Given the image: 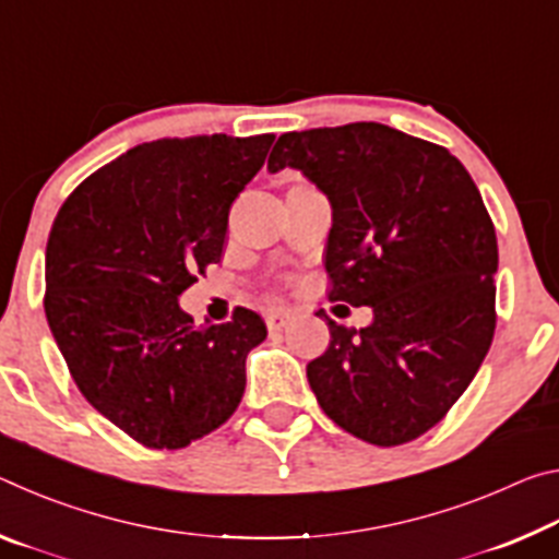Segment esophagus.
<instances>
[{"label": "esophagus", "mask_w": 559, "mask_h": 559, "mask_svg": "<svg viewBox=\"0 0 559 559\" xmlns=\"http://www.w3.org/2000/svg\"><path fill=\"white\" fill-rule=\"evenodd\" d=\"M288 318H290L288 308H276L266 316V325H269V330H281L283 325L288 323Z\"/></svg>", "instance_id": "obj_1"}]
</instances>
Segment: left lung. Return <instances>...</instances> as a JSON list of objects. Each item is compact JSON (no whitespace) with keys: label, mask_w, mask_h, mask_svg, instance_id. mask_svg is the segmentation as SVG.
<instances>
[{"label":"left lung","mask_w":559,"mask_h":559,"mask_svg":"<svg viewBox=\"0 0 559 559\" xmlns=\"http://www.w3.org/2000/svg\"><path fill=\"white\" fill-rule=\"evenodd\" d=\"M313 182L333 210L330 300L370 306L372 323L328 320L308 362L318 404L374 447L429 431L466 392L496 330L493 222L447 147L380 122L286 132L269 157Z\"/></svg>","instance_id":"1"}]
</instances>
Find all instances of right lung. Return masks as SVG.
<instances>
[{"mask_svg": "<svg viewBox=\"0 0 559 559\" xmlns=\"http://www.w3.org/2000/svg\"><path fill=\"white\" fill-rule=\"evenodd\" d=\"M276 135L155 140L100 167L56 214L44 310L81 394L150 449L229 419L266 323L197 328L179 296L219 263L229 210Z\"/></svg>", "mask_w": 559, "mask_h": 559, "instance_id": "add662e5", "label": "right lung"}]
</instances>
